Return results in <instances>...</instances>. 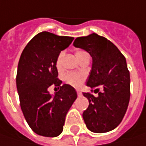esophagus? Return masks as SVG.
<instances>
[{"label":"esophagus","mask_w":146,"mask_h":146,"mask_svg":"<svg viewBox=\"0 0 146 146\" xmlns=\"http://www.w3.org/2000/svg\"><path fill=\"white\" fill-rule=\"evenodd\" d=\"M77 94H78V97L82 96V92H81L79 89H77Z\"/></svg>","instance_id":"obj_1"}]
</instances>
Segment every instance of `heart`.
<instances>
[{
	"label": "heart",
	"instance_id": "1",
	"mask_svg": "<svg viewBox=\"0 0 146 146\" xmlns=\"http://www.w3.org/2000/svg\"><path fill=\"white\" fill-rule=\"evenodd\" d=\"M84 53H86L84 51H77L75 54H76L77 58L79 59ZM62 57H63V52H61L56 58L55 66L58 69H60L62 68ZM85 79H86V73L84 72H70V73H67L63 77L64 83L74 88H79L82 86Z\"/></svg>",
	"mask_w": 146,
	"mask_h": 146
}]
</instances>
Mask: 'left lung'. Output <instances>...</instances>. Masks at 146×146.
Wrapping results in <instances>:
<instances>
[{
    "label": "left lung",
    "mask_w": 146,
    "mask_h": 146,
    "mask_svg": "<svg viewBox=\"0 0 146 146\" xmlns=\"http://www.w3.org/2000/svg\"><path fill=\"white\" fill-rule=\"evenodd\" d=\"M73 46L85 50L93 58L87 86L98 96L83 93L89 102L83 113L87 128L94 133L113 130L122 121L130 97L125 58L110 40L96 33L77 37Z\"/></svg>",
    "instance_id": "8db88e82"
}]
</instances>
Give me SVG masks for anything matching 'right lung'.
I'll return each mask as SVG.
<instances>
[{
    "label": "right lung",
    "mask_w": 146,
    "mask_h": 146,
    "mask_svg": "<svg viewBox=\"0 0 146 146\" xmlns=\"http://www.w3.org/2000/svg\"><path fill=\"white\" fill-rule=\"evenodd\" d=\"M73 39L42 32L36 35L21 52L17 73L21 109L28 125L39 135H59L66 114L77 99L73 87L61 86L55 66L58 55ZM52 85L60 88L53 97L48 92Z\"/></svg>",
    "instance_id": "1"
}]
</instances>
